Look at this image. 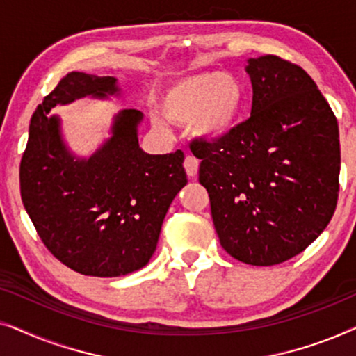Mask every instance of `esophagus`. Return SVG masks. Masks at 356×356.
Returning a JSON list of instances; mask_svg holds the SVG:
<instances>
[{
    "mask_svg": "<svg viewBox=\"0 0 356 356\" xmlns=\"http://www.w3.org/2000/svg\"><path fill=\"white\" fill-rule=\"evenodd\" d=\"M183 165H184V170H186L188 177H196L197 168H199V160L196 157H193V155H186Z\"/></svg>",
    "mask_w": 356,
    "mask_h": 356,
    "instance_id": "1",
    "label": "esophagus"
}]
</instances>
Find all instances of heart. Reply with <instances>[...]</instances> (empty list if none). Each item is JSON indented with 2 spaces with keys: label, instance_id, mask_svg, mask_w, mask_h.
I'll return each instance as SVG.
<instances>
[{
  "label": "heart",
  "instance_id": "1",
  "mask_svg": "<svg viewBox=\"0 0 356 356\" xmlns=\"http://www.w3.org/2000/svg\"><path fill=\"white\" fill-rule=\"evenodd\" d=\"M243 100L241 82L227 72H199L172 82L162 99V111L170 121L193 124L199 138L217 140L225 138L240 121ZM165 129L160 118H154Z\"/></svg>",
  "mask_w": 356,
  "mask_h": 356
}]
</instances>
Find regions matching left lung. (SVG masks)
Returning <instances> with one entry per match:
<instances>
[{
    "label": "left lung",
    "mask_w": 356,
    "mask_h": 356,
    "mask_svg": "<svg viewBox=\"0 0 356 356\" xmlns=\"http://www.w3.org/2000/svg\"><path fill=\"white\" fill-rule=\"evenodd\" d=\"M251 116L225 138L193 140L220 245L251 266L305 251L339 199V124L308 72L279 56L248 60Z\"/></svg>",
    "instance_id": "obj_1"
}]
</instances>
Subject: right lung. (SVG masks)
I'll return each mask as SVG.
<instances>
[{"instance_id":"right-lung-1","label":"right lung","mask_w":356,"mask_h":356,"mask_svg":"<svg viewBox=\"0 0 356 356\" xmlns=\"http://www.w3.org/2000/svg\"><path fill=\"white\" fill-rule=\"evenodd\" d=\"M116 79L72 71L48 94L29 126L21 160V197L48 251L82 275L120 277L152 257L170 204L188 183L181 150L165 155L139 147L143 113L121 110L106 139L89 159L70 152L58 104L86 95H118Z\"/></svg>"}]
</instances>
